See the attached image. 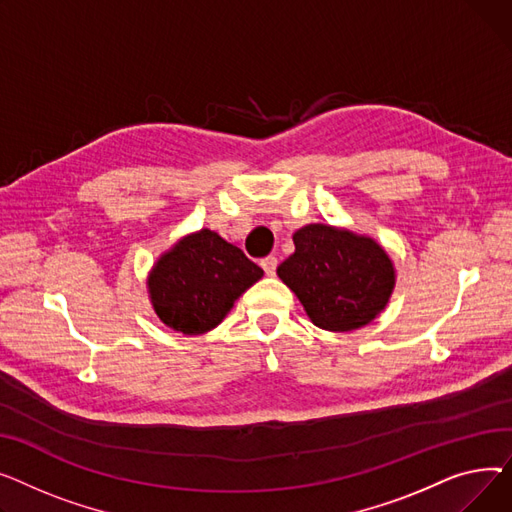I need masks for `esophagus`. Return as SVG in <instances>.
<instances>
[{
    "label": "esophagus",
    "mask_w": 512,
    "mask_h": 512,
    "mask_svg": "<svg viewBox=\"0 0 512 512\" xmlns=\"http://www.w3.org/2000/svg\"><path fill=\"white\" fill-rule=\"evenodd\" d=\"M260 266L264 268V273L273 277L277 273V258L275 256H266L260 260Z\"/></svg>",
    "instance_id": "esophagus-1"
}]
</instances>
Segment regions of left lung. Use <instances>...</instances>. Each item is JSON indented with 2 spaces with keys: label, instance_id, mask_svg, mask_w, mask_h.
<instances>
[{
  "label": "left lung",
  "instance_id": "1",
  "mask_svg": "<svg viewBox=\"0 0 512 512\" xmlns=\"http://www.w3.org/2000/svg\"><path fill=\"white\" fill-rule=\"evenodd\" d=\"M293 244L277 275L318 328L347 333L384 310L395 289V266L372 237L312 223L293 233Z\"/></svg>",
  "mask_w": 512,
  "mask_h": 512
}]
</instances>
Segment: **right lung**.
<instances>
[{"label":"right lung","mask_w":512,"mask_h":512,"mask_svg":"<svg viewBox=\"0 0 512 512\" xmlns=\"http://www.w3.org/2000/svg\"><path fill=\"white\" fill-rule=\"evenodd\" d=\"M264 270L242 250L200 229L165 252L150 270L148 293L163 324L184 335H202L223 322L235 299Z\"/></svg>","instance_id":"add662e5"}]
</instances>
